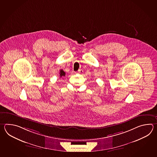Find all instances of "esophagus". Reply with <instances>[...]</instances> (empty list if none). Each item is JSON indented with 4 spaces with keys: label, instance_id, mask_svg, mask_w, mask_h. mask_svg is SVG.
Returning a JSON list of instances; mask_svg holds the SVG:
<instances>
[{
    "label": "esophagus",
    "instance_id": "34e87169",
    "mask_svg": "<svg viewBox=\"0 0 157 157\" xmlns=\"http://www.w3.org/2000/svg\"><path fill=\"white\" fill-rule=\"evenodd\" d=\"M82 72H83V71L82 70H79L77 71V73H79V74H80V73H82Z\"/></svg>",
    "mask_w": 157,
    "mask_h": 157
}]
</instances>
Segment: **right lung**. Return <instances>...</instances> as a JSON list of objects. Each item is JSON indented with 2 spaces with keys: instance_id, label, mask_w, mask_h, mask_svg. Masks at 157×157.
Returning a JSON list of instances; mask_svg holds the SVG:
<instances>
[{
  "instance_id": "1",
  "label": "right lung",
  "mask_w": 157,
  "mask_h": 157,
  "mask_svg": "<svg viewBox=\"0 0 157 157\" xmlns=\"http://www.w3.org/2000/svg\"><path fill=\"white\" fill-rule=\"evenodd\" d=\"M66 73L64 72V71L63 70H60V72H59V76H60V77H63V76H65V75Z\"/></svg>"
}]
</instances>
